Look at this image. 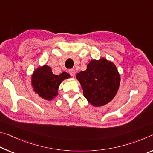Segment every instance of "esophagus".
Segmentation results:
<instances>
[{
  "label": "esophagus",
  "instance_id": "obj_1",
  "mask_svg": "<svg viewBox=\"0 0 153 153\" xmlns=\"http://www.w3.org/2000/svg\"><path fill=\"white\" fill-rule=\"evenodd\" d=\"M68 71H69V74L73 77L75 76V74H76V71H75L74 69H69Z\"/></svg>",
  "mask_w": 153,
  "mask_h": 153
}]
</instances>
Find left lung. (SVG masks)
<instances>
[{"label": "left lung", "mask_w": 153, "mask_h": 153, "mask_svg": "<svg viewBox=\"0 0 153 153\" xmlns=\"http://www.w3.org/2000/svg\"><path fill=\"white\" fill-rule=\"evenodd\" d=\"M84 96L93 106L105 105L117 93L120 77L115 65L105 59L92 60L86 71L77 74Z\"/></svg>", "instance_id": "1"}]
</instances>
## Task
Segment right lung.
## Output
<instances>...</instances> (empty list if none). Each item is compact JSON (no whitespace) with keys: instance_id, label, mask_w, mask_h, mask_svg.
<instances>
[{"instance_id":"obj_1","label":"right lung","mask_w":153,"mask_h":153,"mask_svg":"<svg viewBox=\"0 0 153 153\" xmlns=\"http://www.w3.org/2000/svg\"><path fill=\"white\" fill-rule=\"evenodd\" d=\"M69 77L70 75L66 72L54 75L50 67L44 65L34 71L32 84L34 91L39 95L47 100H52L57 95L58 88L61 82Z\"/></svg>"}]
</instances>
